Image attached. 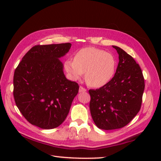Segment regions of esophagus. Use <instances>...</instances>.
<instances>
[{"label":"esophagus","instance_id":"obj_1","mask_svg":"<svg viewBox=\"0 0 161 161\" xmlns=\"http://www.w3.org/2000/svg\"><path fill=\"white\" fill-rule=\"evenodd\" d=\"M86 91V89L85 88H84L83 86H80V89H79V92H84Z\"/></svg>","mask_w":161,"mask_h":161}]
</instances>
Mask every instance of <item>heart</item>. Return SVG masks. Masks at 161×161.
Masks as SVG:
<instances>
[{
    "label": "heart",
    "instance_id": "b5f03b06",
    "mask_svg": "<svg viewBox=\"0 0 161 161\" xmlns=\"http://www.w3.org/2000/svg\"><path fill=\"white\" fill-rule=\"evenodd\" d=\"M64 68L69 77L77 80L85 72L89 86L98 88L109 81L116 69V60L109 53L95 47H86L76 53L74 60L67 59Z\"/></svg>",
    "mask_w": 161,
    "mask_h": 161
}]
</instances>
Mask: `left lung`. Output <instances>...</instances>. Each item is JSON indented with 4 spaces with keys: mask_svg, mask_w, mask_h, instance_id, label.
Returning <instances> with one entry per match:
<instances>
[{
    "mask_svg": "<svg viewBox=\"0 0 161 161\" xmlns=\"http://www.w3.org/2000/svg\"><path fill=\"white\" fill-rule=\"evenodd\" d=\"M119 54V64L113 78L99 89H89V108L100 129L123 128L141 107L145 82L139 64L124 50L113 46Z\"/></svg>",
    "mask_w": 161,
    "mask_h": 161,
    "instance_id": "8db88e82",
    "label": "left lung"
}]
</instances>
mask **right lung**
<instances>
[{
  "label": "right lung",
  "mask_w": 161,
  "mask_h": 161,
  "mask_svg": "<svg viewBox=\"0 0 161 161\" xmlns=\"http://www.w3.org/2000/svg\"><path fill=\"white\" fill-rule=\"evenodd\" d=\"M71 43L35 45L16 67L13 97L19 111L29 123L44 129L62 124L79 92L68 80L59 58L68 53Z\"/></svg>",
  "instance_id": "1"
}]
</instances>
